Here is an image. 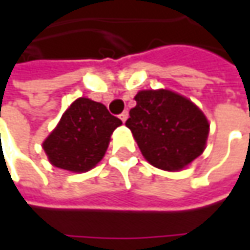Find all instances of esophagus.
Masks as SVG:
<instances>
[{"label":"esophagus","instance_id":"34e87169","mask_svg":"<svg viewBox=\"0 0 250 250\" xmlns=\"http://www.w3.org/2000/svg\"><path fill=\"white\" fill-rule=\"evenodd\" d=\"M120 120L122 121V122H125V121L128 120V111H124L122 114L120 115Z\"/></svg>","mask_w":250,"mask_h":250}]
</instances>
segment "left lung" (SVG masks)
I'll return each instance as SVG.
<instances>
[{
	"mask_svg": "<svg viewBox=\"0 0 250 250\" xmlns=\"http://www.w3.org/2000/svg\"><path fill=\"white\" fill-rule=\"evenodd\" d=\"M126 126L143 157L163 171H181L205 151L210 124L188 97L168 89L140 90Z\"/></svg>",
	"mask_w": 250,
	"mask_h": 250,
	"instance_id": "1",
	"label": "left lung"
}]
</instances>
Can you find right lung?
<instances>
[{"mask_svg": "<svg viewBox=\"0 0 250 250\" xmlns=\"http://www.w3.org/2000/svg\"><path fill=\"white\" fill-rule=\"evenodd\" d=\"M121 125L122 121L111 115L104 104L79 97L66 108L42 146L51 166L82 174L103 160L112 132Z\"/></svg>", "mask_w": 250, "mask_h": 250, "instance_id": "obj_1", "label": "right lung"}]
</instances>
